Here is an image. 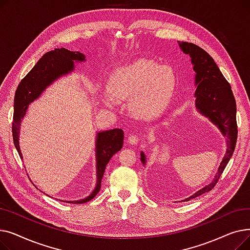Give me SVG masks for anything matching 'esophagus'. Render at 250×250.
I'll return each mask as SVG.
<instances>
[{
  "instance_id": "34e87169",
  "label": "esophagus",
  "mask_w": 250,
  "mask_h": 250,
  "mask_svg": "<svg viewBox=\"0 0 250 250\" xmlns=\"http://www.w3.org/2000/svg\"><path fill=\"white\" fill-rule=\"evenodd\" d=\"M139 137L137 136V135H135V134H133V135H130L129 137H128V139H127V143L128 144H132V145H135V144H137L138 142H139Z\"/></svg>"
}]
</instances>
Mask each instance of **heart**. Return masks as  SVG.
<instances>
[{
  "instance_id": "heart-1",
  "label": "heart",
  "mask_w": 250,
  "mask_h": 250,
  "mask_svg": "<svg viewBox=\"0 0 250 250\" xmlns=\"http://www.w3.org/2000/svg\"><path fill=\"white\" fill-rule=\"evenodd\" d=\"M176 85V75L171 68L142 59L114 70L102 97L108 105L115 99H129V108L136 116L152 118L168 106Z\"/></svg>"
}]
</instances>
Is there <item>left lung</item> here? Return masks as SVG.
<instances>
[{
  "instance_id": "obj_1",
  "label": "left lung",
  "mask_w": 250,
  "mask_h": 250,
  "mask_svg": "<svg viewBox=\"0 0 250 250\" xmlns=\"http://www.w3.org/2000/svg\"><path fill=\"white\" fill-rule=\"evenodd\" d=\"M180 48L189 55L195 75L196 107L208 116L223 135L227 137V151L221 162L218 173L211 185L195 192L185 201H190L196 196L212 190L217 185L223 171L228 164L235 150L237 141V122H236V102L229 82L223 76L215 61L202 47L188 42H178ZM141 159L145 163V156L142 153Z\"/></svg>"
}]
</instances>
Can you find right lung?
Masks as SVG:
<instances>
[{
    "mask_svg": "<svg viewBox=\"0 0 250 250\" xmlns=\"http://www.w3.org/2000/svg\"><path fill=\"white\" fill-rule=\"evenodd\" d=\"M74 61H85V56L81 52L71 51L65 48H56L50 50L39 60L33 69L26 75L19 83L14 99V114H13L12 134L14 145L20 158L23 159L19 147V128L21 120L24 117L28 105L42 93V91L51 82L62 75L67 74L74 69ZM124 145V132L121 128H114L97 135L96 158H97V186L88 198L82 201L68 202L83 204L91 201L99 192L101 179L105 168L111 157L120 151Z\"/></svg>",
    "mask_w": 250,
    "mask_h": 250,
    "instance_id": "1",
    "label": "right lung"
}]
</instances>
